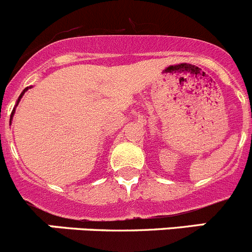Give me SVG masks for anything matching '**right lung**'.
Segmentation results:
<instances>
[{
  "label": "right lung",
  "mask_w": 252,
  "mask_h": 252,
  "mask_svg": "<svg viewBox=\"0 0 252 252\" xmlns=\"http://www.w3.org/2000/svg\"><path fill=\"white\" fill-rule=\"evenodd\" d=\"M28 88H30V87H27V88H25V89H23V92H22V93H21V95H20V97H18L17 102H16V105H15V108H13L12 113H11V119H9V123H11V121H12V118H13V115H15V112H16V107H17V105H18V103H20L21 98H22V97H23V94H25V93H26V92H27V91H28Z\"/></svg>",
  "instance_id": "add662e5"
}]
</instances>
